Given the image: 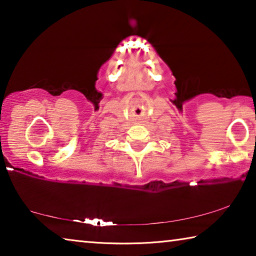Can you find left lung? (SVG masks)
<instances>
[{
  "instance_id": "8db88e82",
  "label": "left lung",
  "mask_w": 256,
  "mask_h": 256,
  "mask_svg": "<svg viewBox=\"0 0 256 256\" xmlns=\"http://www.w3.org/2000/svg\"><path fill=\"white\" fill-rule=\"evenodd\" d=\"M255 138H256V136H255Z\"/></svg>"
}]
</instances>
